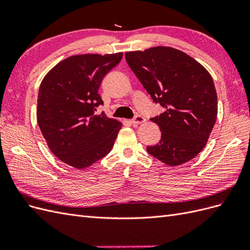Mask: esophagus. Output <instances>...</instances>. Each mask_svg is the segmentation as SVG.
Returning <instances> with one entry per match:
<instances>
[{"instance_id": "esophagus-1", "label": "esophagus", "mask_w": 250, "mask_h": 250, "mask_svg": "<svg viewBox=\"0 0 250 250\" xmlns=\"http://www.w3.org/2000/svg\"><path fill=\"white\" fill-rule=\"evenodd\" d=\"M145 122H146V119L144 118V117H142V116H137L133 120H131V123L134 124V125L143 124V123H145Z\"/></svg>"}]
</instances>
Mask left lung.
Returning a JSON list of instances; mask_svg holds the SVG:
<instances>
[{
    "label": "left lung",
    "mask_w": 250,
    "mask_h": 250,
    "mask_svg": "<svg viewBox=\"0 0 250 250\" xmlns=\"http://www.w3.org/2000/svg\"><path fill=\"white\" fill-rule=\"evenodd\" d=\"M135 76L166 110L151 118L162 138L147 151L170 167L191 161L206 147L218 112L213 78L197 60L171 47L125 53Z\"/></svg>",
    "instance_id": "obj_1"
}]
</instances>
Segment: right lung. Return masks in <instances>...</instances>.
<instances>
[{
	"instance_id": "1",
	"label": "right lung",
	"mask_w": 250,
	"mask_h": 250,
	"mask_svg": "<svg viewBox=\"0 0 250 250\" xmlns=\"http://www.w3.org/2000/svg\"><path fill=\"white\" fill-rule=\"evenodd\" d=\"M122 57V52L70 56L41 83L37 123L53 154L73 168L90 167L113 147L122 123L104 112L97 115L103 104L98 89Z\"/></svg>"
}]
</instances>
